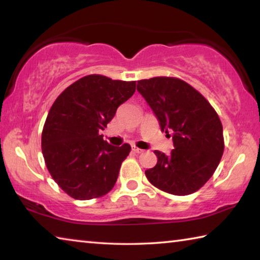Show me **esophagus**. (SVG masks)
Listing matches in <instances>:
<instances>
[{
    "label": "esophagus",
    "mask_w": 260,
    "mask_h": 260,
    "mask_svg": "<svg viewBox=\"0 0 260 260\" xmlns=\"http://www.w3.org/2000/svg\"><path fill=\"white\" fill-rule=\"evenodd\" d=\"M132 151H133L134 153H142L143 152V150L142 149H140V148H138V147H132Z\"/></svg>",
    "instance_id": "esophagus-1"
}]
</instances>
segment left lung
<instances>
[{
  "label": "left lung",
  "mask_w": 260,
  "mask_h": 260,
  "mask_svg": "<svg viewBox=\"0 0 260 260\" xmlns=\"http://www.w3.org/2000/svg\"><path fill=\"white\" fill-rule=\"evenodd\" d=\"M138 90L161 131L172 132L174 144L167 156L155 150L157 164L146 171V177L172 195L197 191L213 175L225 148L218 113L200 91L178 78L143 79L138 81Z\"/></svg>",
  "instance_id": "left-lung-1"
}]
</instances>
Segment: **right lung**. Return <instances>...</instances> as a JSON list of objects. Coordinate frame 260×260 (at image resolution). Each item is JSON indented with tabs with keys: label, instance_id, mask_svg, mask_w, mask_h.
<instances>
[{
	"label": "right lung",
	"instance_id": "add662e5",
	"mask_svg": "<svg viewBox=\"0 0 260 260\" xmlns=\"http://www.w3.org/2000/svg\"><path fill=\"white\" fill-rule=\"evenodd\" d=\"M135 89L136 81L90 74L70 85L52 104L42 129V153L52 179L69 196L99 199L116 184L131 146L113 147L100 132Z\"/></svg>",
	"mask_w": 260,
	"mask_h": 260
}]
</instances>
